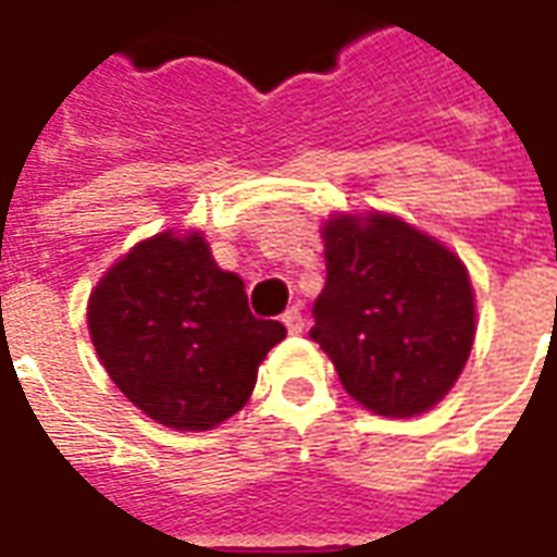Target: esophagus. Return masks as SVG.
<instances>
[{
	"label": "esophagus",
	"instance_id": "34e87169",
	"mask_svg": "<svg viewBox=\"0 0 557 557\" xmlns=\"http://www.w3.org/2000/svg\"><path fill=\"white\" fill-rule=\"evenodd\" d=\"M283 325H286V331H289V334H301L304 315H301V307H298V304H295V307H289V310L283 313Z\"/></svg>",
	"mask_w": 557,
	"mask_h": 557
}]
</instances>
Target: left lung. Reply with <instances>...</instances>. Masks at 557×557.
<instances>
[{"instance_id": "left-lung-1", "label": "left lung", "mask_w": 557, "mask_h": 557, "mask_svg": "<svg viewBox=\"0 0 557 557\" xmlns=\"http://www.w3.org/2000/svg\"><path fill=\"white\" fill-rule=\"evenodd\" d=\"M327 280L310 339L346 394L375 414L411 418L454 387L474 343V295L447 247L387 214L327 220Z\"/></svg>"}]
</instances>
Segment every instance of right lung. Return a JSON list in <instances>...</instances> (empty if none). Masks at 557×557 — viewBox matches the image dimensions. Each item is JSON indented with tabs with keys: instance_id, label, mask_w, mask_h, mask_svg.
<instances>
[{
	"instance_id": "add662e5",
	"label": "right lung",
	"mask_w": 557,
	"mask_h": 557,
	"mask_svg": "<svg viewBox=\"0 0 557 557\" xmlns=\"http://www.w3.org/2000/svg\"><path fill=\"white\" fill-rule=\"evenodd\" d=\"M89 331L115 387L172 430H211L250 399L256 367L286 337L250 313L242 277L202 235L160 232L115 262L89 298Z\"/></svg>"
}]
</instances>
